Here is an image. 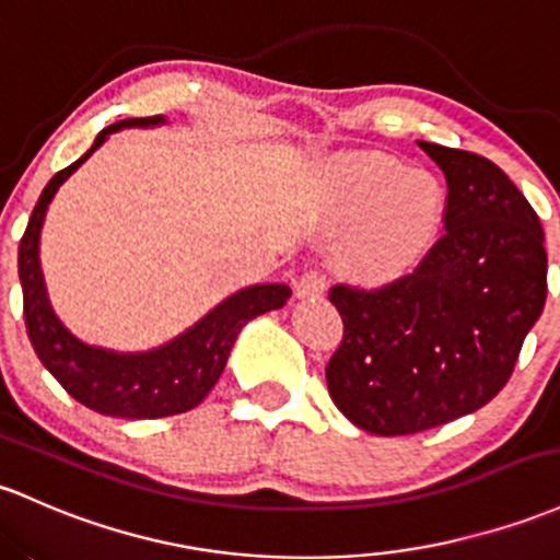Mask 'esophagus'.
Returning <instances> with one entry per match:
<instances>
[{"label": "esophagus", "instance_id": "obj_1", "mask_svg": "<svg viewBox=\"0 0 560 560\" xmlns=\"http://www.w3.org/2000/svg\"><path fill=\"white\" fill-rule=\"evenodd\" d=\"M327 290V279H324L322 270H305L298 281H294V292L298 298H322Z\"/></svg>", "mask_w": 560, "mask_h": 560}]
</instances>
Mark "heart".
I'll use <instances>...</instances> for the list:
<instances>
[{
  "mask_svg": "<svg viewBox=\"0 0 560 560\" xmlns=\"http://www.w3.org/2000/svg\"><path fill=\"white\" fill-rule=\"evenodd\" d=\"M329 207L355 223L348 260L364 279L383 281L407 270L439 233L446 194L439 177L383 153H359L329 177Z\"/></svg>",
  "mask_w": 560,
  "mask_h": 560,
  "instance_id": "b5f03b06",
  "label": "heart"
}]
</instances>
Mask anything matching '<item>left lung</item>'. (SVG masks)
<instances>
[{"label": "left lung", "instance_id": "1", "mask_svg": "<svg viewBox=\"0 0 560 560\" xmlns=\"http://www.w3.org/2000/svg\"><path fill=\"white\" fill-rule=\"evenodd\" d=\"M420 149L444 170L446 231L401 279L329 290L342 316L329 396L374 435L420 433L489 404L548 294L542 223L505 172L470 151Z\"/></svg>", "mask_w": 560, "mask_h": 560}]
</instances>
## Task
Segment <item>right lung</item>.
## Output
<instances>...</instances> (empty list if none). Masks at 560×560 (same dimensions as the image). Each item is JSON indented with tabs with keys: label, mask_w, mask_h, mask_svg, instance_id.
Instances as JSON below:
<instances>
[{
	"label": "right lung",
	"mask_w": 560,
	"mask_h": 560,
	"mask_svg": "<svg viewBox=\"0 0 560 560\" xmlns=\"http://www.w3.org/2000/svg\"><path fill=\"white\" fill-rule=\"evenodd\" d=\"M162 121V116H149V119H125L106 127L82 159L60 170L47 183L18 247L23 318L39 361L79 404L101 415L127 417V420H153V417L180 415L199 407L223 374L244 324L260 313L281 308L292 294L287 284L247 287L223 300L180 337L145 353H114V350L84 346L58 322L47 300L39 268V231L55 190L63 186L73 170H79V164L88 162L92 151L106 143L110 132L121 127H153Z\"/></svg>",
	"instance_id": "obj_1"
}]
</instances>
